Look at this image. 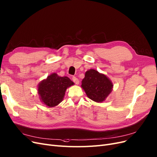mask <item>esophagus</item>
Wrapping results in <instances>:
<instances>
[{
	"label": "esophagus",
	"mask_w": 157,
	"mask_h": 157,
	"mask_svg": "<svg viewBox=\"0 0 157 157\" xmlns=\"http://www.w3.org/2000/svg\"><path fill=\"white\" fill-rule=\"evenodd\" d=\"M72 81L74 82L75 84H76V85L79 84V80H78V79L76 77H74V76L72 77Z\"/></svg>",
	"instance_id": "esophagus-1"
}]
</instances>
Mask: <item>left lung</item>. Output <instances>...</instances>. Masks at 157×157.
<instances>
[{"instance_id": "8db88e82", "label": "left lung", "mask_w": 157, "mask_h": 157, "mask_svg": "<svg viewBox=\"0 0 157 157\" xmlns=\"http://www.w3.org/2000/svg\"><path fill=\"white\" fill-rule=\"evenodd\" d=\"M82 83V87L86 96L98 103L105 101L113 87L111 81L105 75L94 69H90L85 72Z\"/></svg>"}]
</instances>
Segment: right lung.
Segmentation results:
<instances>
[{"label":"right lung","instance_id":"add662e5","mask_svg":"<svg viewBox=\"0 0 157 157\" xmlns=\"http://www.w3.org/2000/svg\"><path fill=\"white\" fill-rule=\"evenodd\" d=\"M74 85L68 77H60L56 73L50 74L38 85L40 100L48 107H54L61 103L67 88Z\"/></svg>","mask_w":157,"mask_h":157}]
</instances>
